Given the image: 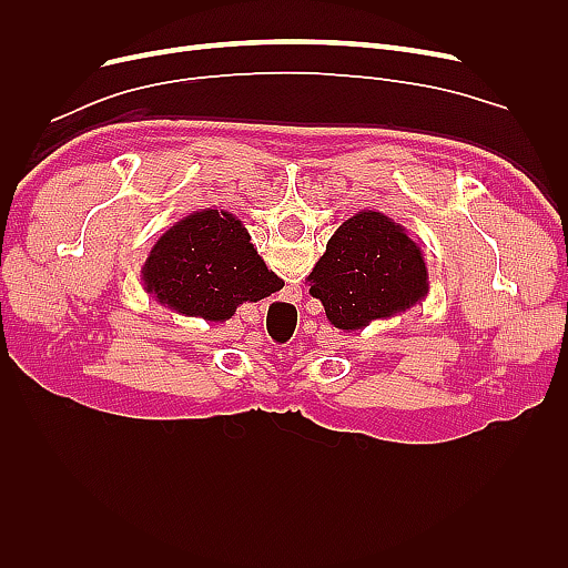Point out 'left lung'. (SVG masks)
I'll return each instance as SVG.
<instances>
[{
    "label": "left lung",
    "mask_w": 568,
    "mask_h": 568,
    "mask_svg": "<svg viewBox=\"0 0 568 568\" xmlns=\"http://www.w3.org/2000/svg\"><path fill=\"white\" fill-rule=\"evenodd\" d=\"M311 294L322 301L336 329H365L422 303L428 270L422 248L405 227L379 211H357L326 242L307 274Z\"/></svg>",
    "instance_id": "obj_1"
}]
</instances>
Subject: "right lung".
<instances>
[{
    "mask_svg": "<svg viewBox=\"0 0 568 568\" xmlns=\"http://www.w3.org/2000/svg\"><path fill=\"white\" fill-rule=\"evenodd\" d=\"M146 294L184 317L230 320L282 282L251 244V234L227 211L203 209L175 222L153 244L142 267Z\"/></svg>",
    "mask_w": 568,
    "mask_h": 568,
    "instance_id": "obj_1",
    "label": "right lung"
}]
</instances>
